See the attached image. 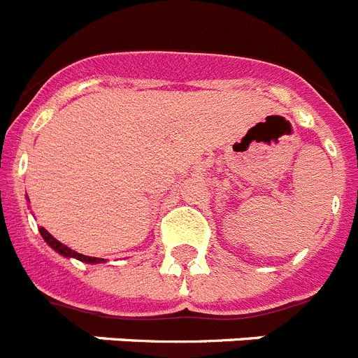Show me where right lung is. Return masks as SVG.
I'll return each instance as SVG.
<instances>
[{"instance_id":"1","label":"right lung","mask_w":358,"mask_h":358,"mask_svg":"<svg viewBox=\"0 0 358 358\" xmlns=\"http://www.w3.org/2000/svg\"><path fill=\"white\" fill-rule=\"evenodd\" d=\"M40 233H41V236H43L45 242H47V244H49L50 248H52L54 251H56V253L63 255V257H67V258H76V260H82V262H87V264H100V262H105L103 258L85 257V255L76 253V251H72L71 248H67V245H63L62 242H58V240L54 238V236L50 235L49 231L45 229V227H40Z\"/></svg>"}]
</instances>
